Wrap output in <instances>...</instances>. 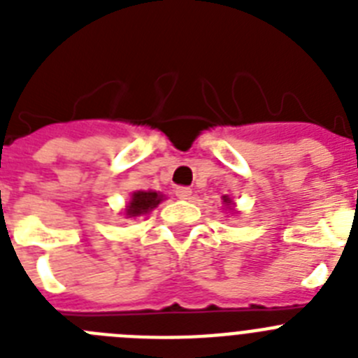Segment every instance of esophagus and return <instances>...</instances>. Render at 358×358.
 <instances>
[{"label": "esophagus", "mask_w": 358, "mask_h": 358, "mask_svg": "<svg viewBox=\"0 0 358 358\" xmlns=\"http://www.w3.org/2000/svg\"><path fill=\"white\" fill-rule=\"evenodd\" d=\"M173 194H176L177 199H181V201H186V199L192 197V189H189L188 186H177V188L173 189Z\"/></svg>", "instance_id": "1"}]
</instances>
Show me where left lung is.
<instances>
[{
    "instance_id": "left-lung-1",
    "label": "left lung",
    "mask_w": 358,
    "mask_h": 358,
    "mask_svg": "<svg viewBox=\"0 0 358 358\" xmlns=\"http://www.w3.org/2000/svg\"><path fill=\"white\" fill-rule=\"evenodd\" d=\"M222 202H224V206H226L227 210H233V204H235V202L231 201V199L227 197V195H224V197H222Z\"/></svg>"
}]
</instances>
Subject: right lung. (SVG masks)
I'll return each instance as SVG.
<instances>
[{
	"instance_id": "right-lung-1",
	"label": "right lung",
	"mask_w": 358,
	"mask_h": 358,
	"mask_svg": "<svg viewBox=\"0 0 358 358\" xmlns=\"http://www.w3.org/2000/svg\"><path fill=\"white\" fill-rule=\"evenodd\" d=\"M161 201H163V195H159L157 192H134L131 201H129L127 208H125V215H127V218L147 215L148 211L154 210Z\"/></svg>"
}]
</instances>
